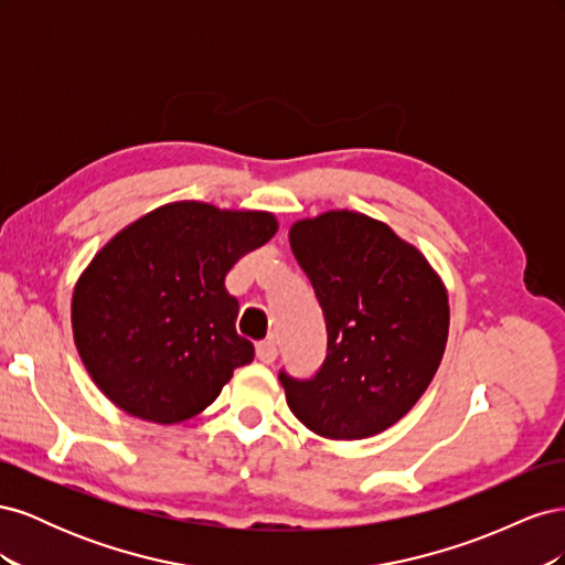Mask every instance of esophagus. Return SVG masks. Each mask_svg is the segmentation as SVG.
Wrapping results in <instances>:
<instances>
[{
	"label": "esophagus",
	"mask_w": 565,
	"mask_h": 565,
	"mask_svg": "<svg viewBox=\"0 0 565 565\" xmlns=\"http://www.w3.org/2000/svg\"><path fill=\"white\" fill-rule=\"evenodd\" d=\"M256 358H259V361L266 363V365H270L273 361H276V358H278L276 341H273V339L259 341V344H256Z\"/></svg>",
	"instance_id": "34e87169"
}]
</instances>
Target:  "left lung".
Segmentation results:
<instances>
[{"label": "left lung", "instance_id": "8db88e82", "mask_svg": "<svg viewBox=\"0 0 565 565\" xmlns=\"http://www.w3.org/2000/svg\"><path fill=\"white\" fill-rule=\"evenodd\" d=\"M328 324L311 380L280 372L295 417L332 440L377 436L422 398L446 351L448 292L426 256L384 221L332 210L289 228Z\"/></svg>", "mask_w": 565, "mask_h": 565}]
</instances>
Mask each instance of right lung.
<instances>
[{"instance_id": "obj_1", "label": "right lung", "mask_w": 565, "mask_h": 565, "mask_svg": "<svg viewBox=\"0 0 565 565\" xmlns=\"http://www.w3.org/2000/svg\"><path fill=\"white\" fill-rule=\"evenodd\" d=\"M278 231L270 212L183 200L136 218L96 252L73 292L84 367L127 415L179 424L254 361L226 276Z\"/></svg>"}]
</instances>
